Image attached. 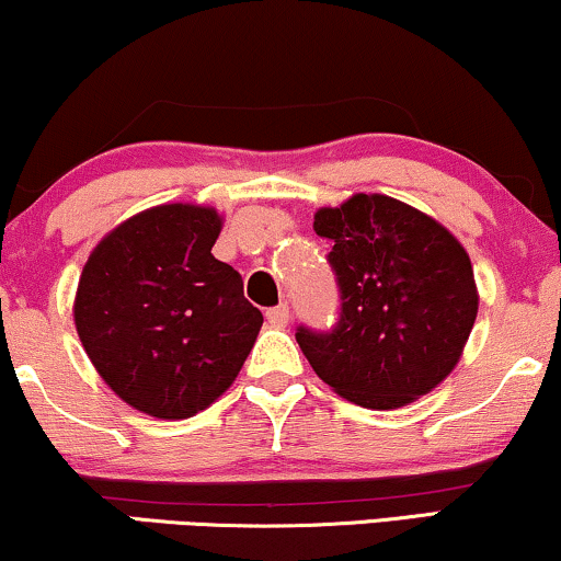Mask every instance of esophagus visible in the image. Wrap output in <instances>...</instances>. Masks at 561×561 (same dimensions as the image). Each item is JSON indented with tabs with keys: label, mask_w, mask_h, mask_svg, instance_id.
<instances>
[{
	"label": "esophagus",
	"mask_w": 561,
	"mask_h": 561,
	"mask_svg": "<svg viewBox=\"0 0 561 561\" xmlns=\"http://www.w3.org/2000/svg\"><path fill=\"white\" fill-rule=\"evenodd\" d=\"M265 317H267V321H271L273 327H286L288 324V306L286 304H278V306H273V309H267L265 311Z\"/></svg>",
	"instance_id": "esophagus-1"
}]
</instances>
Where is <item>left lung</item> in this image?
<instances>
[{
	"label": "left lung",
	"instance_id": "1",
	"mask_svg": "<svg viewBox=\"0 0 561 561\" xmlns=\"http://www.w3.org/2000/svg\"><path fill=\"white\" fill-rule=\"evenodd\" d=\"M340 288L327 332L298 327L313 373L347 401L390 411L455 370L478 317L462 244L426 214L380 194H357L313 217Z\"/></svg>",
	"mask_w": 561,
	"mask_h": 561
}]
</instances>
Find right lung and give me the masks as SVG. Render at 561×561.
Segmentation results:
<instances>
[{
  "label": "right lung",
  "instance_id": "add662e5",
  "mask_svg": "<svg viewBox=\"0 0 561 561\" xmlns=\"http://www.w3.org/2000/svg\"><path fill=\"white\" fill-rule=\"evenodd\" d=\"M214 209L165 204L127 219L83 265L73 319L106 386L156 419H188L242 370L263 313L211 255Z\"/></svg>",
  "mask_w": 561,
  "mask_h": 561
}]
</instances>
